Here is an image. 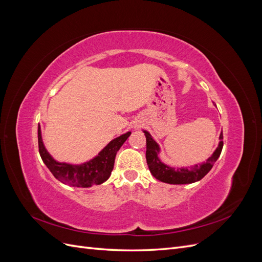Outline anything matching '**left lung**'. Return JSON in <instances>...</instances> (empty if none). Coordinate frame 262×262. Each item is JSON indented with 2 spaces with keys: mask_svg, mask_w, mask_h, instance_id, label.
<instances>
[{
  "mask_svg": "<svg viewBox=\"0 0 262 262\" xmlns=\"http://www.w3.org/2000/svg\"><path fill=\"white\" fill-rule=\"evenodd\" d=\"M146 138V163L148 166L149 171L152 175L166 184L171 185H185V184H192V182L201 180L213 167L214 163L217 161V158L221 155L222 148H223V133L220 136V144L213 155L208 158L207 163L201 165H195L191 169L188 168H171L169 166L163 164L160 158L157 157V153L160 152L156 142L149 136V133L144 131Z\"/></svg>",
  "mask_w": 262,
  "mask_h": 262,
  "instance_id": "1",
  "label": "left lung"
}]
</instances>
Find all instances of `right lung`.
Returning <instances> with one entry per match:
<instances>
[{"label":"right lung","instance_id":"1","mask_svg":"<svg viewBox=\"0 0 262 262\" xmlns=\"http://www.w3.org/2000/svg\"><path fill=\"white\" fill-rule=\"evenodd\" d=\"M131 132L123 134L113 140L110 143L101 150L94 160L82 165H70L66 163H58L47 152L42 140L40 126L38 128V146L41 160L47 167L52 172V175L62 184L89 188L94 185H100L106 181L114 169L115 158L117 152L122 146V144L130 137Z\"/></svg>","mask_w":262,"mask_h":262}]
</instances>
